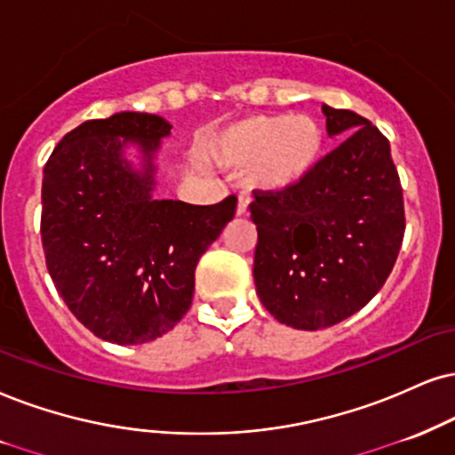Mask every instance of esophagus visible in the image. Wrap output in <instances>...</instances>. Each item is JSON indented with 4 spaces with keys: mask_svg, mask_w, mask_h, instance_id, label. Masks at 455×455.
<instances>
[{
    "mask_svg": "<svg viewBox=\"0 0 455 455\" xmlns=\"http://www.w3.org/2000/svg\"><path fill=\"white\" fill-rule=\"evenodd\" d=\"M251 194H240L238 196V206H236V215H246V211H249V204H251Z\"/></svg>",
    "mask_w": 455,
    "mask_h": 455,
    "instance_id": "esophagus-1",
    "label": "esophagus"
}]
</instances>
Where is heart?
Segmentation results:
<instances>
[{
	"label": "heart",
	"instance_id": "obj_1",
	"mask_svg": "<svg viewBox=\"0 0 455 455\" xmlns=\"http://www.w3.org/2000/svg\"><path fill=\"white\" fill-rule=\"evenodd\" d=\"M324 131L307 116H251L234 122L209 143L211 158L228 168L251 167V179L267 192H287L321 162Z\"/></svg>",
	"mask_w": 455,
	"mask_h": 455
}]
</instances>
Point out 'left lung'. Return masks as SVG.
Listing matches in <instances>:
<instances>
[{"label":"left lung","mask_w":455,"mask_h":455,"mask_svg":"<svg viewBox=\"0 0 455 455\" xmlns=\"http://www.w3.org/2000/svg\"><path fill=\"white\" fill-rule=\"evenodd\" d=\"M329 137L346 141L287 192L255 194L253 278L266 310L318 331L352 316L384 287L405 234L390 143L355 111L323 105Z\"/></svg>","instance_id":"left-lung-1"}]
</instances>
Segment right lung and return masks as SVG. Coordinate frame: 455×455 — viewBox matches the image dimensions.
I'll use <instances>...</instances> for the list:
<instances>
[{
	"mask_svg": "<svg viewBox=\"0 0 455 455\" xmlns=\"http://www.w3.org/2000/svg\"><path fill=\"white\" fill-rule=\"evenodd\" d=\"M171 128L139 111L88 120L44 168L48 272L73 316L111 344H145L181 321L198 259L236 212V196L211 206L154 198L156 156Z\"/></svg>",
	"mask_w": 455,
	"mask_h": 455,
	"instance_id": "add662e5",
	"label": "right lung"
}]
</instances>
